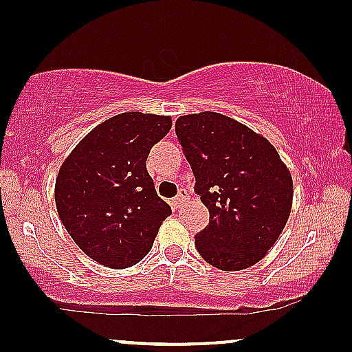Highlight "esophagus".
I'll list each match as a JSON object with an SVG mask.
<instances>
[{
  "label": "esophagus",
  "mask_w": 352,
  "mask_h": 352,
  "mask_svg": "<svg viewBox=\"0 0 352 352\" xmlns=\"http://www.w3.org/2000/svg\"><path fill=\"white\" fill-rule=\"evenodd\" d=\"M184 201H188V191L186 190H181L179 192H177V196L175 199H173V205H175L176 208L183 205Z\"/></svg>",
  "instance_id": "34e87169"
}]
</instances>
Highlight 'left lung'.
I'll list each match as a JSON object with an SVG mask.
<instances>
[{"instance_id": "left-lung-1", "label": "left lung", "mask_w": 352, "mask_h": 352, "mask_svg": "<svg viewBox=\"0 0 352 352\" xmlns=\"http://www.w3.org/2000/svg\"><path fill=\"white\" fill-rule=\"evenodd\" d=\"M176 135L210 223L195 236L199 255L225 272L267 255L290 217L294 181L262 134L218 112L181 116Z\"/></svg>"}]
</instances>
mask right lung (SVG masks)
<instances>
[{
    "label": "right lung",
    "instance_id": "obj_1",
    "mask_svg": "<svg viewBox=\"0 0 352 352\" xmlns=\"http://www.w3.org/2000/svg\"><path fill=\"white\" fill-rule=\"evenodd\" d=\"M171 126L169 116H114L94 127L60 166V220L77 247L100 265L127 268L141 262L171 214L146 169L151 147Z\"/></svg>",
    "mask_w": 352,
    "mask_h": 352
}]
</instances>
